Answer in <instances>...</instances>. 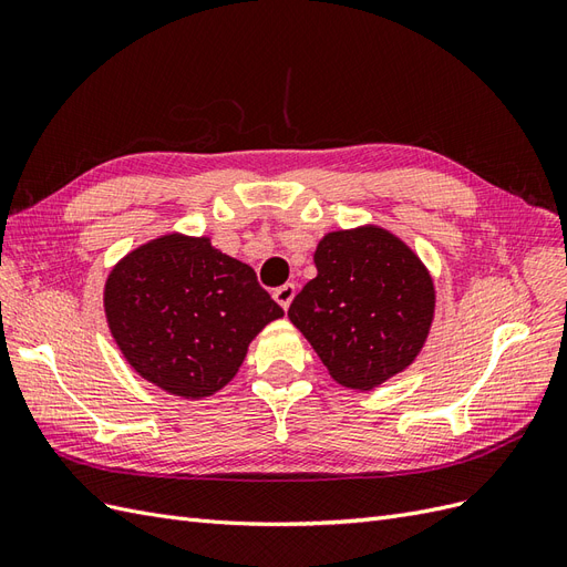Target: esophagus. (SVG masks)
<instances>
[{"instance_id":"1","label":"esophagus","mask_w":567,"mask_h":567,"mask_svg":"<svg viewBox=\"0 0 567 567\" xmlns=\"http://www.w3.org/2000/svg\"><path fill=\"white\" fill-rule=\"evenodd\" d=\"M293 296H296L293 284H284L279 288H274V300H277L284 310H288V305H290V300H293Z\"/></svg>"}]
</instances>
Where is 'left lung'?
I'll return each mask as SVG.
<instances>
[{
	"label": "left lung",
	"mask_w": 567,
	"mask_h": 567,
	"mask_svg": "<svg viewBox=\"0 0 567 567\" xmlns=\"http://www.w3.org/2000/svg\"><path fill=\"white\" fill-rule=\"evenodd\" d=\"M317 277L288 307L333 379L371 390L414 362L433 321L431 274L400 238L367 227L323 236Z\"/></svg>",
	"instance_id": "left-lung-1"
}]
</instances>
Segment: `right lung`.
Listing matches in <instances>:
<instances>
[{
    "mask_svg": "<svg viewBox=\"0 0 567 567\" xmlns=\"http://www.w3.org/2000/svg\"><path fill=\"white\" fill-rule=\"evenodd\" d=\"M104 305L130 367L184 400L225 388L248 342L284 317L252 267L177 234L130 252L111 271Z\"/></svg>",
    "mask_w": 567,
    "mask_h": 567,
    "instance_id": "obj_1",
    "label": "right lung"
}]
</instances>
